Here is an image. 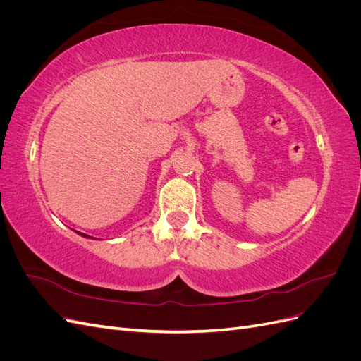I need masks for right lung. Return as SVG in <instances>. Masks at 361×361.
<instances>
[{
  "label": "right lung",
  "mask_w": 361,
  "mask_h": 361,
  "mask_svg": "<svg viewBox=\"0 0 361 361\" xmlns=\"http://www.w3.org/2000/svg\"><path fill=\"white\" fill-rule=\"evenodd\" d=\"M81 236H84V238H90V236H87V235H84V233H81Z\"/></svg>",
  "instance_id": "1"
}]
</instances>
